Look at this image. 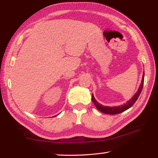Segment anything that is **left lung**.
<instances>
[{
    "instance_id": "obj_1",
    "label": "left lung",
    "mask_w": 158,
    "mask_h": 158,
    "mask_svg": "<svg viewBox=\"0 0 158 158\" xmlns=\"http://www.w3.org/2000/svg\"><path fill=\"white\" fill-rule=\"evenodd\" d=\"M143 80H144V73L143 74V78H142V81H141V85L138 91L137 92V93L135 95V96L131 99L130 100H129L127 102L126 104L125 105H122V106H113V107H110V106H103L99 104L97 101L95 100V99L93 97V95H92V101L94 103L95 106H96L99 111H100L101 112L105 114H118L121 113L123 111H125V110H127L129 108H130L135 103V102L137 101V100L139 98V96L140 95L141 90H142L143 86Z\"/></svg>"
}]
</instances>
